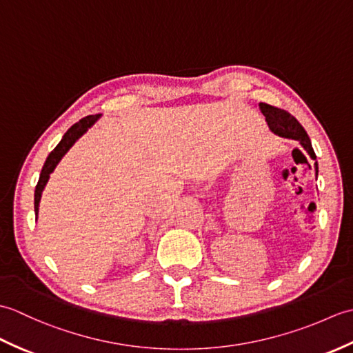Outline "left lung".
I'll return each instance as SVG.
<instances>
[{"instance_id":"left-lung-1","label":"left lung","mask_w":353,"mask_h":353,"mask_svg":"<svg viewBox=\"0 0 353 353\" xmlns=\"http://www.w3.org/2000/svg\"><path fill=\"white\" fill-rule=\"evenodd\" d=\"M259 110L262 112V115L265 117L270 130H272L277 137L282 138H288V139H294L299 141V144L303 147L306 153L310 154L312 161L317 159L316 153H314V148L311 144V139L308 137V133L305 132L301 123L288 114L287 110L283 109H277L274 106H270V104L265 103H259ZM314 168H316V176L319 174V163H314Z\"/></svg>"}]
</instances>
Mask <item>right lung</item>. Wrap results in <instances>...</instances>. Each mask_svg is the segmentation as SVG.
Returning a JSON list of instances; mask_svg holds the SVG:
<instances>
[{
  "label": "right lung",
  "instance_id": "obj_1",
  "mask_svg": "<svg viewBox=\"0 0 353 353\" xmlns=\"http://www.w3.org/2000/svg\"><path fill=\"white\" fill-rule=\"evenodd\" d=\"M101 118V115H88L85 118H81L79 123H76L74 125H71L66 133L62 137L61 142L56 145V148L52 150V152L48 154L47 161H45L42 171H41V176H39V182L36 185V190H34V214H36V220H37V214H39V201L42 197V192L45 190V186H47L48 181H50V176L51 172L56 170V167L59 165V162L62 161V157L70 152V148L76 144V142L83 137V134L91 129V127L99 121Z\"/></svg>",
  "mask_w": 353,
  "mask_h": 353
}]
</instances>
